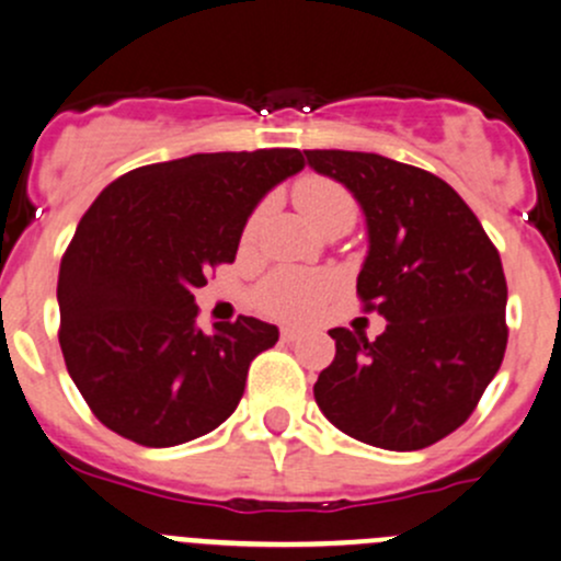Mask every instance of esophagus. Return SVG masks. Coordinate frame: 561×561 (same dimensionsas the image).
<instances>
[{"label": "esophagus", "instance_id": "34e87169", "mask_svg": "<svg viewBox=\"0 0 561 561\" xmlns=\"http://www.w3.org/2000/svg\"><path fill=\"white\" fill-rule=\"evenodd\" d=\"M279 336H282V342H287V344H290V342H296V339L301 336V333H298L296 328H282V331H279Z\"/></svg>", "mask_w": 561, "mask_h": 561}]
</instances>
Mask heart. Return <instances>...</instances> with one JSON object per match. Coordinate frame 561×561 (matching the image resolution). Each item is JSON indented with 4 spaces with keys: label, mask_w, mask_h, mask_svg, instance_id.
I'll list each match as a JSON object with an SVG mask.
<instances>
[{
    "label": "heart",
    "mask_w": 561,
    "mask_h": 561,
    "mask_svg": "<svg viewBox=\"0 0 561 561\" xmlns=\"http://www.w3.org/2000/svg\"><path fill=\"white\" fill-rule=\"evenodd\" d=\"M293 201L317 230H328L333 225L353 228L355 217H358V203H355L353 192L339 181L325 179V175H304L293 186ZM260 219H263V206L249 217L244 239H252ZM336 287L339 279L333 274L279 268L257 285L254 307L263 314L276 317V320H309L336 293Z\"/></svg>",
    "instance_id": "b5f03b06"
}]
</instances>
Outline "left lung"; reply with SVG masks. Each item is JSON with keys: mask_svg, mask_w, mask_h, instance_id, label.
I'll use <instances>...</instances> for the list:
<instances>
[{"mask_svg": "<svg viewBox=\"0 0 561 561\" xmlns=\"http://www.w3.org/2000/svg\"><path fill=\"white\" fill-rule=\"evenodd\" d=\"M366 214L364 312L388 320L369 342L333 328L336 355L314 382L322 415L386 450H421L456 432L500 371L507 282L496 247L439 175L366 151H304Z\"/></svg>", "mask_w": 561, "mask_h": 561, "instance_id": "left-lung-1", "label": "left lung"}]
</instances>
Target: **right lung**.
<instances>
[{"mask_svg": "<svg viewBox=\"0 0 561 561\" xmlns=\"http://www.w3.org/2000/svg\"><path fill=\"white\" fill-rule=\"evenodd\" d=\"M304 165L298 149L192 154L118 175L89 206L56 298L67 371L103 426L171 448L233 415L279 331L241 314L203 333L195 290L233 263L260 197Z\"/></svg>", "mask_w": 561, "mask_h": 561, "instance_id": "1", "label": "right lung"}]
</instances>
